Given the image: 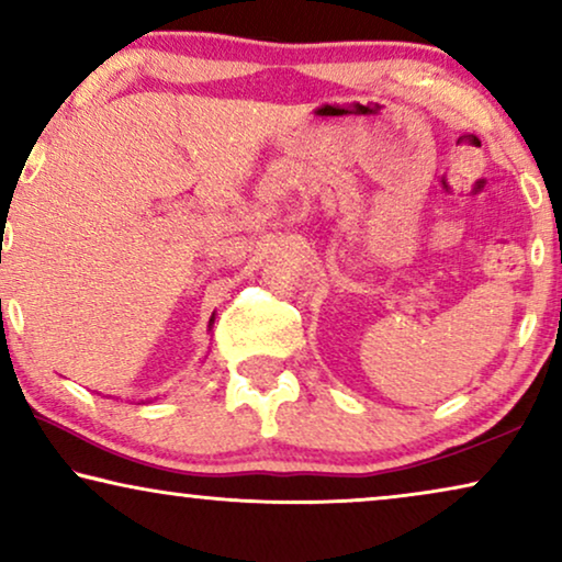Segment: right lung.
I'll use <instances>...</instances> for the list:
<instances>
[{
    "mask_svg": "<svg viewBox=\"0 0 562 562\" xmlns=\"http://www.w3.org/2000/svg\"><path fill=\"white\" fill-rule=\"evenodd\" d=\"M212 325H214V314L210 317V329H212ZM148 402H150V398H148Z\"/></svg>",
    "mask_w": 562,
    "mask_h": 562,
    "instance_id": "right-lung-1",
    "label": "right lung"
}]
</instances>
